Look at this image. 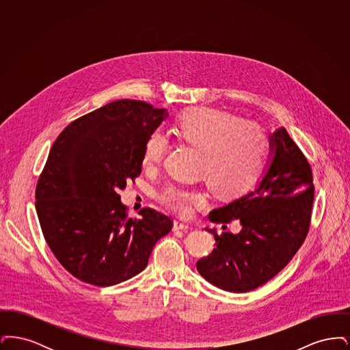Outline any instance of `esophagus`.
<instances>
[{"label": "esophagus", "instance_id": "34e87169", "mask_svg": "<svg viewBox=\"0 0 350 350\" xmlns=\"http://www.w3.org/2000/svg\"><path fill=\"white\" fill-rule=\"evenodd\" d=\"M187 230H190V226L185 224V223L180 221V220H174L173 231H187Z\"/></svg>", "mask_w": 350, "mask_h": 350}]
</instances>
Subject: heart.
<instances>
[{
	"mask_svg": "<svg viewBox=\"0 0 350 350\" xmlns=\"http://www.w3.org/2000/svg\"><path fill=\"white\" fill-rule=\"evenodd\" d=\"M174 133L183 143L202 152L200 174L223 198L247 193L258 180L267 156L265 131L256 123L214 109H191L178 118ZM167 150V136L153 131L146 140L143 167H157ZM159 200L180 214H189L204 196L194 189L167 185Z\"/></svg>",
	"mask_w": 350,
	"mask_h": 350,
	"instance_id": "b5f03b06",
	"label": "heart"
}]
</instances>
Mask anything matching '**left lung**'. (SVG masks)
Segmentation results:
<instances>
[{
	"label": "left lung",
	"instance_id": "1",
	"mask_svg": "<svg viewBox=\"0 0 350 350\" xmlns=\"http://www.w3.org/2000/svg\"><path fill=\"white\" fill-rule=\"evenodd\" d=\"M267 172L256 189L210 213L213 223L237 219L239 233L206 228L217 248L197 262L200 275L221 290L247 293L267 283L298 252L311 221V167L286 129L269 136Z\"/></svg>",
	"mask_w": 350,
	"mask_h": 350
}]
</instances>
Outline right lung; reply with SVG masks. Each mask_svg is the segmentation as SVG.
<instances>
[{"mask_svg": "<svg viewBox=\"0 0 350 350\" xmlns=\"http://www.w3.org/2000/svg\"><path fill=\"white\" fill-rule=\"evenodd\" d=\"M167 117L142 100H119L73 120L57 136L35 191L42 232L77 280L113 286L143 271L172 219L127 217L119 190L142 173L147 137Z\"/></svg>", "mask_w": 350, "mask_h": 350, "instance_id": "add662e5", "label": "right lung"}]
</instances>
